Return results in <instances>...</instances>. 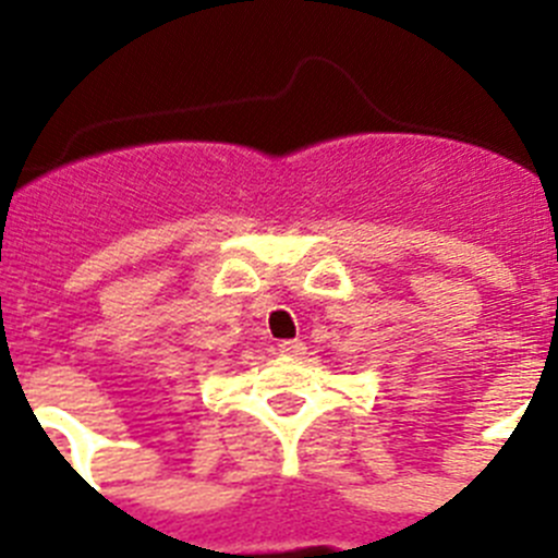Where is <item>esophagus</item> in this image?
I'll use <instances>...</instances> for the list:
<instances>
[{
  "label": "esophagus",
  "mask_w": 558,
  "mask_h": 558,
  "mask_svg": "<svg viewBox=\"0 0 558 558\" xmlns=\"http://www.w3.org/2000/svg\"><path fill=\"white\" fill-rule=\"evenodd\" d=\"M304 352H307V347L302 340H282L279 343V354H284V357H302Z\"/></svg>",
  "instance_id": "obj_1"
}]
</instances>
